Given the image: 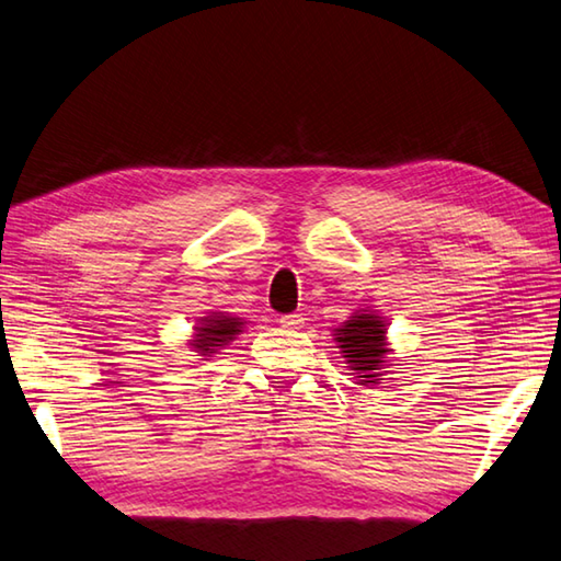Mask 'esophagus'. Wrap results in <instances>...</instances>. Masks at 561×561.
Here are the masks:
<instances>
[{"label": "esophagus", "mask_w": 561, "mask_h": 561, "mask_svg": "<svg viewBox=\"0 0 561 561\" xmlns=\"http://www.w3.org/2000/svg\"><path fill=\"white\" fill-rule=\"evenodd\" d=\"M278 322H280V327H288V330H298V327H302L305 320H302V314L290 312V314H280Z\"/></svg>", "instance_id": "1"}]
</instances>
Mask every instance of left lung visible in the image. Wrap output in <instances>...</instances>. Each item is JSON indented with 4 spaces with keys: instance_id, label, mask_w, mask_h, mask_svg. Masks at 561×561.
<instances>
[{
    "instance_id": "obj_1",
    "label": "left lung",
    "mask_w": 561,
    "mask_h": 561,
    "mask_svg": "<svg viewBox=\"0 0 561 561\" xmlns=\"http://www.w3.org/2000/svg\"><path fill=\"white\" fill-rule=\"evenodd\" d=\"M334 342L340 354L344 356L346 366L356 374L362 386H376L383 380L380 371L388 366V348L386 342V320L371 310H362L348 317V320L334 330Z\"/></svg>"
}]
</instances>
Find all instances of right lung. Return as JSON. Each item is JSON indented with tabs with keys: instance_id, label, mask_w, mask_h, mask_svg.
Returning <instances> with one entry per match:
<instances>
[{
	"instance_id": "add662e5",
	"label": "right lung",
	"mask_w": 561,
	"mask_h": 561,
	"mask_svg": "<svg viewBox=\"0 0 561 561\" xmlns=\"http://www.w3.org/2000/svg\"><path fill=\"white\" fill-rule=\"evenodd\" d=\"M241 327H244L241 317L227 312H209L207 317H199L190 346H193V352H197L199 356H213L217 354V348L234 340L241 332Z\"/></svg>"
}]
</instances>
